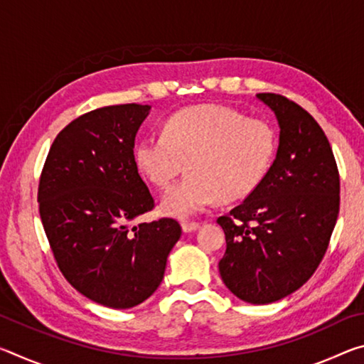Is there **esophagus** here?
I'll use <instances>...</instances> for the list:
<instances>
[{"mask_svg":"<svg viewBox=\"0 0 364 364\" xmlns=\"http://www.w3.org/2000/svg\"><path fill=\"white\" fill-rule=\"evenodd\" d=\"M181 228H183V231H184V232H191V231L199 230V228H200V223H197V221H183Z\"/></svg>","mask_w":364,"mask_h":364,"instance_id":"obj_1","label":"esophagus"}]
</instances>
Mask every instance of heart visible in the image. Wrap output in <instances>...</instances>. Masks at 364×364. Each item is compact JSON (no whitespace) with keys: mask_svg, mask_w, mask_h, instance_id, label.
Segmentation results:
<instances>
[{"mask_svg":"<svg viewBox=\"0 0 364 364\" xmlns=\"http://www.w3.org/2000/svg\"><path fill=\"white\" fill-rule=\"evenodd\" d=\"M274 133L264 120L245 119L236 109L202 104L165 122L164 134H147L134 146V162L147 180L167 188L186 168L189 175L162 197V212L188 218L220 197L242 199L267 173Z\"/></svg>","mask_w":364,"mask_h":364,"instance_id":"obj_1","label":"heart"}]
</instances>
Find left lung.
Listing matches in <instances>:
<instances>
[{
	"instance_id": "8db88e82",
	"label": "left lung",
	"mask_w": 364,
	"mask_h": 364,
	"mask_svg": "<svg viewBox=\"0 0 364 364\" xmlns=\"http://www.w3.org/2000/svg\"><path fill=\"white\" fill-rule=\"evenodd\" d=\"M279 123L276 159L241 205L217 220L226 236L225 286L247 304L284 299L311 278L334 231L341 178L318 122L299 104L258 93Z\"/></svg>"
}]
</instances>
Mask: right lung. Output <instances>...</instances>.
Instances as JSON below:
<instances>
[{
	"label": "right lung",
	"instance_id": "add662e5",
	"mask_svg": "<svg viewBox=\"0 0 364 364\" xmlns=\"http://www.w3.org/2000/svg\"><path fill=\"white\" fill-rule=\"evenodd\" d=\"M149 110L120 104L80 115L54 139L40 176V217L60 273L117 310L156 292L181 236L173 218L128 226L154 208L133 152Z\"/></svg>",
	"mask_w": 364,
	"mask_h": 364
}]
</instances>
